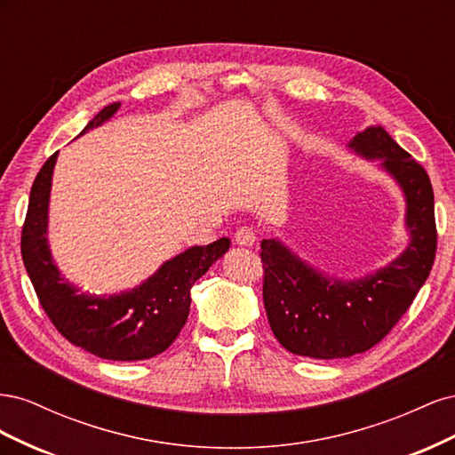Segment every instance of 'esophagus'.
Listing matches in <instances>:
<instances>
[{"label":"esophagus","mask_w":455,"mask_h":455,"mask_svg":"<svg viewBox=\"0 0 455 455\" xmlns=\"http://www.w3.org/2000/svg\"><path fill=\"white\" fill-rule=\"evenodd\" d=\"M235 243L241 246H252L256 243V231L252 228H241L235 233Z\"/></svg>","instance_id":"1"}]
</instances>
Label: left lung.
<instances>
[{
    "label": "left lung",
    "mask_w": 455,
    "mask_h": 455,
    "mask_svg": "<svg viewBox=\"0 0 455 455\" xmlns=\"http://www.w3.org/2000/svg\"><path fill=\"white\" fill-rule=\"evenodd\" d=\"M349 149L379 161L406 201V249L359 279L330 277L279 239L261 241L264 306L281 346L311 359H346L374 347L406 313L427 281L436 252L435 196L429 176L383 127H368Z\"/></svg>",
    "instance_id": "left-lung-1"
}]
</instances>
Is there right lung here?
<instances>
[{
  "label": "right lung",
  "mask_w": 455,
  "mask_h": 455,
  "mask_svg": "<svg viewBox=\"0 0 455 455\" xmlns=\"http://www.w3.org/2000/svg\"><path fill=\"white\" fill-rule=\"evenodd\" d=\"M119 102L100 109L79 132L100 127L112 119ZM57 154L37 172L28 212H26L20 251L24 267L34 284L41 307L59 332L74 346L108 361H144L167 349L184 328L191 286L222 258L231 241L218 239L206 246H191L164 264L131 291L96 296L79 292L54 264L49 241V197Z\"/></svg>",
  "instance_id": "1"
}]
</instances>
